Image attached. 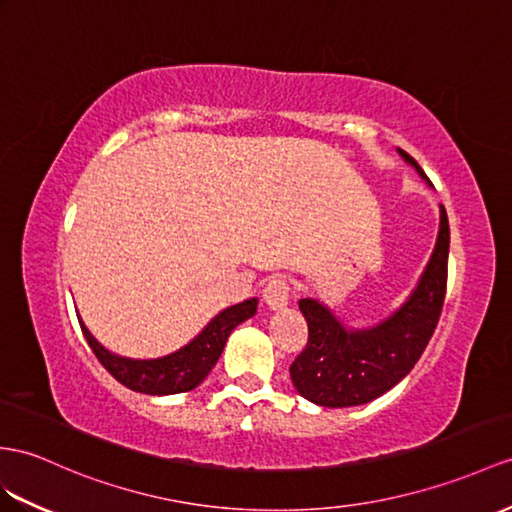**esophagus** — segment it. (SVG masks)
I'll use <instances>...</instances> for the list:
<instances>
[{
	"mask_svg": "<svg viewBox=\"0 0 512 512\" xmlns=\"http://www.w3.org/2000/svg\"><path fill=\"white\" fill-rule=\"evenodd\" d=\"M289 293H291V284L286 278L282 276H276L271 278L265 286L263 291V297H265V304L271 308V310H280L284 308L286 304H289Z\"/></svg>",
	"mask_w": 512,
	"mask_h": 512,
	"instance_id": "34e87169",
	"label": "esophagus"
}]
</instances>
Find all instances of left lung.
Returning <instances> with one entry per match:
<instances>
[{"label": "left lung", "mask_w": 512, "mask_h": 512, "mask_svg": "<svg viewBox=\"0 0 512 512\" xmlns=\"http://www.w3.org/2000/svg\"><path fill=\"white\" fill-rule=\"evenodd\" d=\"M400 156L430 184L404 149ZM432 186V184H430ZM441 208L432 256L406 302L371 328H347L317 297L299 299L308 323V343L291 365V380L308 402L326 408L367 404L402 382L439 323L450 256V223Z\"/></svg>", "instance_id": "1"}]
</instances>
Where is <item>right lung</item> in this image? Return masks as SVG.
I'll return each instance as SVG.
<instances>
[{
  "instance_id": "right-lung-1",
  "label": "right lung",
  "mask_w": 512,
  "mask_h": 512,
  "mask_svg": "<svg viewBox=\"0 0 512 512\" xmlns=\"http://www.w3.org/2000/svg\"><path fill=\"white\" fill-rule=\"evenodd\" d=\"M258 299H245L241 304L223 308L217 317L206 323V328L199 332L193 341L186 343L180 350L160 358H126L112 354L99 343L91 330L84 326L82 317L80 328L89 341L93 354L99 363L106 367L112 378L121 382L128 389L145 395H176L193 391L195 386L204 382V378L217 365V360L226 347L230 332L256 315Z\"/></svg>"
}]
</instances>
